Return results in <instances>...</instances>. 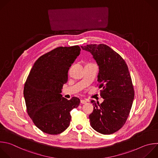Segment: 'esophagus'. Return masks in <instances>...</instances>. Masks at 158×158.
<instances>
[{"label":"esophagus","mask_w":158,"mask_h":158,"mask_svg":"<svg viewBox=\"0 0 158 158\" xmlns=\"http://www.w3.org/2000/svg\"><path fill=\"white\" fill-rule=\"evenodd\" d=\"M87 102L85 100H81V103H82V104H85V103H86Z\"/></svg>","instance_id":"esophagus-1"}]
</instances>
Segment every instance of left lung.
I'll return each mask as SVG.
<instances>
[{
	"instance_id": "8db88e82",
	"label": "left lung",
	"mask_w": 158,
	"mask_h": 158,
	"mask_svg": "<svg viewBox=\"0 0 158 158\" xmlns=\"http://www.w3.org/2000/svg\"><path fill=\"white\" fill-rule=\"evenodd\" d=\"M90 52L98 66L97 81L100 96L99 104L92 100L94 110L89 115L90 124L96 131L110 135L125 123L133 104L135 93L128 66L123 59L106 44L81 46Z\"/></svg>"
}]
</instances>
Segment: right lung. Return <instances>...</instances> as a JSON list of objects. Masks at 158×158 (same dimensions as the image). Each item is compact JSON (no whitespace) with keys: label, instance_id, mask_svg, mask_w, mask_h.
<instances>
[{"label":"right lung","instance_id":"1","mask_svg":"<svg viewBox=\"0 0 158 158\" xmlns=\"http://www.w3.org/2000/svg\"><path fill=\"white\" fill-rule=\"evenodd\" d=\"M78 46L58 47L39 58L33 66L23 89L27 113L43 132L58 135L69 126L70 112L80 99L61 94L68 81V73L80 54Z\"/></svg>","mask_w":158,"mask_h":158}]
</instances>
